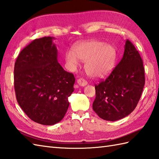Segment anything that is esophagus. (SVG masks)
<instances>
[{
	"label": "esophagus",
	"instance_id": "1",
	"mask_svg": "<svg viewBox=\"0 0 159 159\" xmlns=\"http://www.w3.org/2000/svg\"><path fill=\"white\" fill-rule=\"evenodd\" d=\"M77 83L79 84L80 86H85L87 85V81L86 80H85L84 79H82V78H80V79H79L77 80Z\"/></svg>",
	"mask_w": 159,
	"mask_h": 159
}]
</instances>
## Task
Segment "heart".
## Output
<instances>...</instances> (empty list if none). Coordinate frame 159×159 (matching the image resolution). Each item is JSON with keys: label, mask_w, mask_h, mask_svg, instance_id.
I'll return each mask as SVG.
<instances>
[{"label": "heart", "mask_w": 159, "mask_h": 159, "mask_svg": "<svg viewBox=\"0 0 159 159\" xmlns=\"http://www.w3.org/2000/svg\"><path fill=\"white\" fill-rule=\"evenodd\" d=\"M79 59L85 62V68L87 74L95 78L106 76L112 70L116 50L113 47L97 40L79 43L72 50L66 54V61L68 69L74 71L79 66Z\"/></svg>", "instance_id": "heart-1"}]
</instances>
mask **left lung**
<instances>
[{"label":"left lung","instance_id":"left-lung-1","mask_svg":"<svg viewBox=\"0 0 159 159\" xmlns=\"http://www.w3.org/2000/svg\"><path fill=\"white\" fill-rule=\"evenodd\" d=\"M142 59L135 47L126 39L124 55L106 79L95 85L93 109L107 121L122 119L135 109L145 85Z\"/></svg>","mask_w":159,"mask_h":159}]
</instances>
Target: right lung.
<instances>
[{
  "label": "right lung",
  "instance_id": "right-lung-1",
  "mask_svg": "<svg viewBox=\"0 0 159 159\" xmlns=\"http://www.w3.org/2000/svg\"><path fill=\"white\" fill-rule=\"evenodd\" d=\"M52 37L35 39L22 50L14 66V88L20 107L31 120L54 125L69 107L75 78L57 61Z\"/></svg>",
  "mask_w": 159,
  "mask_h": 159
}]
</instances>
